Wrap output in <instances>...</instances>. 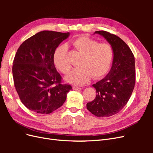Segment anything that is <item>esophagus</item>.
Masks as SVG:
<instances>
[{
    "label": "esophagus",
    "instance_id": "1",
    "mask_svg": "<svg viewBox=\"0 0 153 153\" xmlns=\"http://www.w3.org/2000/svg\"><path fill=\"white\" fill-rule=\"evenodd\" d=\"M82 88L80 87H78V86H76V85H74L73 87V90H78V89H81Z\"/></svg>",
    "mask_w": 153,
    "mask_h": 153
}]
</instances>
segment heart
<instances>
[{
	"label": "heart",
	"mask_w": 153,
	"mask_h": 153,
	"mask_svg": "<svg viewBox=\"0 0 153 153\" xmlns=\"http://www.w3.org/2000/svg\"><path fill=\"white\" fill-rule=\"evenodd\" d=\"M73 47L82 53L80 68L74 69L66 76L68 82L83 85L90 80L102 77L107 73L112 64L114 52L112 46L108 43H99L87 36H80L73 42ZM68 47L62 45L55 50L53 62L55 66L64 74L71 69L67 59Z\"/></svg>",
	"instance_id": "obj_1"
}]
</instances>
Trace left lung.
I'll return each instance as SVG.
<instances>
[{"mask_svg": "<svg viewBox=\"0 0 153 153\" xmlns=\"http://www.w3.org/2000/svg\"><path fill=\"white\" fill-rule=\"evenodd\" d=\"M112 46L114 55L110 71L102 80L92 86L97 95L87 103V108L98 117H110L119 112L128 103L135 84V57L123 40L114 34L100 30Z\"/></svg>", "mask_w": 153, "mask_h": 153, "instance_id": "obj_1", "label": "left lung"}]
</instances>
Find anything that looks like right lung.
<instances>
[{
	"instance_id": "right-lung-1",
	"label": "right lung",
	"mask_w": 153,
	"mask_h": 153,
	"mask_svg": "<svg viewBox=\"0 0 153 153\" xmlns=\"http://www.w3.org/2000/svg\"><path fill=\"white\" fill-rule=\"evenodd\" d=\"M69 32L43 30L26 39L18 48L13 65L14 85L29 110L48 114L66 101L71 85L62 84L55 67L53 53Z\"/></svg>"
}]
</instances>
